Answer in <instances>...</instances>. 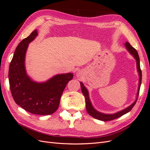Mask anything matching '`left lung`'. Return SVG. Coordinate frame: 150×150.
Masks as SVG:
<instances>
[{
    "mask_svg": "<svg viewBox=\"0 0 150 150\" xmlns=\"http://www.w3.org/2000/svg\"><path fill=\"white\" fill-rule=\"evenodd\" d=\"M125 46H126V49L128 50V52L132 55L134 59L137 61V69L138 72L139 73V87H138V93H137V99H136L135 101L132 104H131L129 106L128 108H126L125 110L120 111L119 112H117L116 113H115V114H104V113L100 112L98 111H96L95 109L93 108L92 106V104L90 101L89 97V93L88 91V89L85 88V86L83 85V83L81 82V91H82V93L83 95L85 97V101H86V110H87V112L89 115L91 116L92 117H94L95 119H97L99 120H101L103 121H111L116 118H118V117L122 116V115H125L126 113L128 112L131 110V109L133 108V106L135 105L137 101V99L139 96V89H140V86H141V83H142V70H141L140 68V63H139V55L138 54V52L137 50H136L133 47L131 46V44L126 42L125 44Z\"/></svg>",
    "mask_w": 150,
    "mask_h": 150,
    "instance_id": "obj_1",
    "label": "left lung"
}]
</instances>
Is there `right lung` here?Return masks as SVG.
Instances as JSON below:
<instances>
[{
  "label": "right lung",
  "instance_id": "right-lung-1",
  "mask_svg": "<svg viewBox=\"0 0 150 150\" xmlns=\"http://www.w3.org/2000/svg\"><path fill=\"white\" fill-rule=\"evenodd\" d=\"M38 35L34 30L19 44L10 63L8 81L13 100L32 114L49 115L59 106L61 95L73 74H57L44 83H36L26 74L25 56L29 44Z\"/></svg>",
  "mask_w": 150,
  "mask_h": 150
}]
</instances>
